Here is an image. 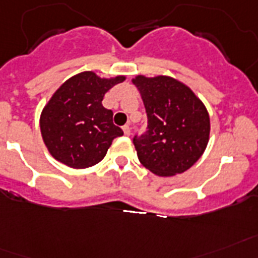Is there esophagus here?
Segmentation results:
<instances>
[{
	"mask_svg": "<svg viewBox=\"0 0 258 258\" xmlns=\"http://www.w3.org/2000/svg\"><path fill=\"white\" fill-rule=\"evenodd\" d=\"M122 131H124V134L125 136H131V126L129 125H125V126H122Z\"/></svg>",
	"mask_w": 258,
	"mask_h": 258,
	"instance_id": "obj_1",
	"label": "esophagus"
}]
</instances>
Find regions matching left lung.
<instances>
[{"mask_svg":"<svg viewBox=\"0 0 258 258\" xmlns=\"http://www.w3.org/2000/svg\"><path fill=\"white\" fill-rule=\"evenodd\" d=\"M141 93L148 131L133 138L140 162L159 176L188 170L207 148L210 116L190 87L170 76L132 80Z\"/></svg>","mask_w":258,"mask_h":258,"instance_id":"left-lung-1","label":"left lung"}]
</instances>
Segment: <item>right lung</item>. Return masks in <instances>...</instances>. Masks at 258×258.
Instances as JSON below:
<instances>
[{"label": "right lung", "mask_w": 258, "mask_h": 258, "mask_svg": "<svg viewBox=\"0 0 258 258\" xmlns=\"http://www.w3.org/2000/svg\"><path fill=\"white\" fill-rule=\"evenodd\" d=\"M125 76L101 79L86 71L66 80L40 113V133L50 154L72 169H87L105 157L116 137L113 112L104 108L105 93Z\"/></svg>", "instance_id": "1"}]
</instances>
